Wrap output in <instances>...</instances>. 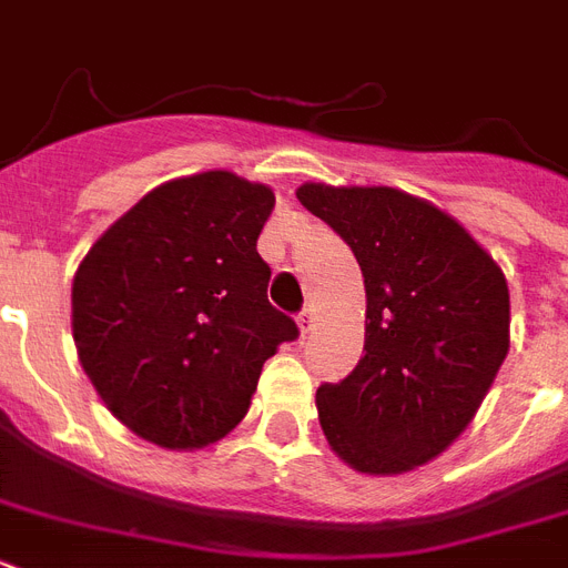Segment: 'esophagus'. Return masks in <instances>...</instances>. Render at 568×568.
<instances>
[{
	"mask_svg": "<svg viewBox=\"0 0 568 568\" xmlns=\"http://www.w3.org/2000/svg\"><path fill=\"white\" fill-rule=\"evenodd\" d=\"M297 327H301V333L306 336L312 329V310H303L301 315H297Z\"/></svg>",
	"mask_w": 568,
	"mask_h": 568,
	"instance_id": "1",
	"label": "esophagus"
}]
</instances>
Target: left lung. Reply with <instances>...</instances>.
I'll use <instances>...</instances> for the list:
<instances>
[{
	"label": "left lung",
	"instance_id": "1",
	"mask_svg": "<svg viewBox=\"0 0 568 568\" xmlns=\"http://www.w3.org/2000/svg\"><path fill=\"white\" fill-rule=\"evenodd\" d=\"M365 276V356L315 404L329 448L365 475L430 463L466 430L510 351L501 267L450 214L397 189L306 182Z\"/></svg>",
	"mask_w": 568,
	"mask_h": 568
}]
</instances>
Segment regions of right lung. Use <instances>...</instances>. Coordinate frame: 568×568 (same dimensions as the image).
Returning <instances> with one entry per match:
<instances>
[{
	"instance_id": "add662e5",
	"label": "right lung",
	"mask_w": 568,
	"mask_h": 568,
	"mask_svg": "<svg viewBox=\"0 0 568 568\" xmlns=\"http://www.w3.org/2000/svg\"><path fill=\"white\" fill-rule=\"evenodd\" d=\"M274 191L226 171L173 180L102 232L73 276L79 363L114 418L159 448L223 439L265 359L297 338L256 253Z\"/></svg>"
}]
</instances>
